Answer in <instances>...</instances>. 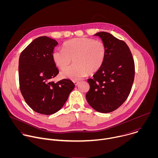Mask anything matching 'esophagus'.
Here are the masks:
<instances>
[{"label":"esophagus","mask_w":158,"mask_h":158,"mask_svg":"<svg viewBox=\"0 0 158 158\" xmlns=\"http://www.w3.org/2000/svg\"><path fill=\"white\" fill-rule=\"evenodd\" d=\"M74 84H75L76 85H77L79 84V81H74Z\"/></svg>","instance_id":"1"}]
</instances>
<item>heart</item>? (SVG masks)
<instances>
[{"mask_svg": "<svg viewBox=\"0 0 158 158\" xmlns=\"http://www.w3.org/2000/svg\"><path fill=\"white\" fill-rule=\"evenodd\" d=\"M106 54L105 44L91 38H75L65 42L63 49H55L52 57L55 64L64 69L73 61L74 64L61 72V76L77 81L97 72L103 64Z\"/></svg>", "mask_w": 158, "mask_h": 158, "instance_id": "heart-1", "label": "heart"}]
</instances>
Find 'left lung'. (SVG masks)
<instances>
[{"label": "left lung", "mask_w": 158, "mask_h": 158, "mask_svg": "<svg viewBox=\"0 0 158 158\" xmlns=\"http://www.w3.org/2000/svg\"><path fill=\"white\" fill-rule=\"evenodd\" d=\"M106 54L101 68L88 79L90 89L86 94L89 104L102 113L119 107L129 96L134 79V59L127 45L112 34L100 32Z\"/></svg>", "instance_id": "obj_1"}]
</instances>
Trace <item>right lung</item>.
<instances>
[{"label":"right lung","instance_id":"1","mask_svg":"<svg viewBox=\"0 0 158 158\" xmlns=\"http://www.w3.org/2000/svg\"><path fill=\"white\" fill-rule=\"evenodd\" d=\"M58 42L46 36L34 39L19 60L20 90L27 105L38 113L50 115L59 110L75 87L69 79L55 83L59 70L52 54Z\"/></svg>","mask_w":158,"mask_h":158}]
</instances>
